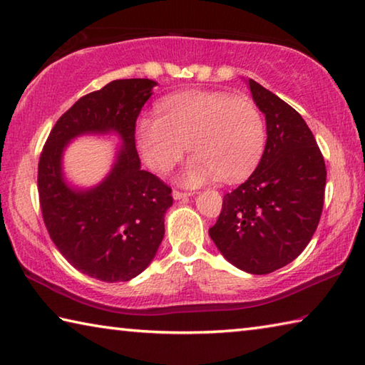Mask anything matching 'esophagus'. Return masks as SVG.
<instances>
[{"label":"esophagus","mask_w":365,"mask_h":365,"mask_svg":"<svg viewBox=\"0 0 365 365\" xmlns=\"http://www.w3.org/2000/svg\"><path fill=\"white\" fill-rule=\"evenodd\" d=\"M172 196H174V200H183V197L191 196V193H183V191L174 190V191H172Z\"/></svg>","instance_id":"esophagus-1"}]
</instances>
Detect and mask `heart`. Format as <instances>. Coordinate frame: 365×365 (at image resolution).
Returning a JSON list of instances; mask_svg holds the SVG:
<instances>
[{
	"instance_id": "b5f03b06",
	"label": "heart",
	"mask_w": 365,
	"mask_h": 365,
	"mask_svg": "<svg viewBox=\"0 0 365 365\" xmlns=\"http://www.w3.org/2000/svg\"><path fill=\"white\" fill-rule=\"evenodd\" d=\"M158 109L159 117L141 115L135 123V143L153 170L169 172L187 146L193 154L182 175L187 187L240 182L257 168L267 135L250 98L190 90L164 98Z\"/></svg>"
}]
</instances>
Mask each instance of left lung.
I'll list each match as a JSON object with an SVG mask.
<instances>
[{
    "label": "left lung",
    "mask_w": 365,
    "mask_h": 365,
    "mask_svg": "<svg viewBox=\"0 0 365 365\" xmlns=\"http://www.w3.org/2000/svg\"><path fill=\"white\" fill-rule=\"evenodd\" d=\"M248 86L265 115V150L248 180L224 196L209 235L235 267L264 275L294 261L311 242L324 207L327 170L304 119L252 78Z\"/></svg>",
    "instance_id": "1"
}]
</instances>
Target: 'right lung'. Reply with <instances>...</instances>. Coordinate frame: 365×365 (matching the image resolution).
Returning a JSON list of instances; mask_svg holds the SVG:
<instances>
[{"instance_id":"1","label":"right lung","mask_w":365,"mask_h":365,"mask_svg":"<svg viewBox=\"0 0 365 365\" xmlns=\"http://www.w3.org/2000/svg\"><path fill=\"white\" fill-rule=\"evenodd\" d=\"M158 83L122 78L88 93L59 117L38 163V195L51 240L71 265L101 282H127L140 275L164 238L170 188L141 169L135 148V122ZM115 133L113 168L93 187L66 182L62 156L83 134Z\"/></svg>"}]
</instances>
